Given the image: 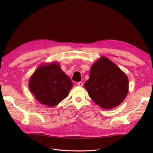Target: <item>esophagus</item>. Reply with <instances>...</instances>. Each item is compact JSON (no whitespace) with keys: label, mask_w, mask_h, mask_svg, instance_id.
<instances>
[{"label":"esophagus","mask_w":153,"mask_h":153,"mask_svg":"<svg viewBox=\"0 0 153 153\" xmlns=\"http://www.w3.org/2000/svg\"><path fill=\"white\" fill-rule=\"evenodd\" d=\"M77 85H79V86H83V82H77Z\"/></svg>","instance_id":"esophagus-1"}]
</instances>
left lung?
Wrapping results in <instances>:
<instances>
[{
	"mask_svg": "<svg viewBox=\"0 0 153 153\" xmlns=\"http://www.w3.org/2000/svg\"><path fill=\"white\" fill-rule=\"evenodd\" d=\"M128 86L126 75L104 56L91 66L89 79L84 84L91 99L104 109L114 108L123 102Z\"/></svg>",
	"mask_w": 153,
	"mask_h": 153,
	"instance_id": "1",
	"label": "left lung"
}]
</instances>
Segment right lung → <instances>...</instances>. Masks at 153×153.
I'll use <instances>...</instances> for the list:
<instances>
[{
  "label": "right lung",
  "instance_id": "1",
  "mask_svg": "<svg viewBox=\"0 0 153 153\" xmlns=\"http://www.w3.org/2000/svg\"><path fill=\"white\" fill-rule=\"evenodd\" d=\"M70 78L59 64L43 65L31 77L29 87L35 99L43 105L54 106L68 96L72 87Z\"/></svg>",
  "mask_w": 153,
  "mask_h": 153
}]
</instances>
